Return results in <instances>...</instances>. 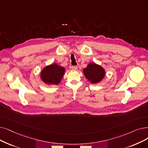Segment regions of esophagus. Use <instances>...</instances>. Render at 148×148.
Returning a JSON list of instances; mask_svg holds the SVG:
<instances>
[{
  "instance_id": "1",
  "label": "esophagus",
  "mask_w": 148,
  "mask_h": 148,
  "mask_svg": "<svg viewBox=\"0 0 148 148\" xmlns=\"http://www.w3.org/2000/svg\"><path fill=\"white\" fill-rule=\"evenodd\" d=\"M71 69L73 70H77V66H72Z\"/></svg>"
}]
</instances>
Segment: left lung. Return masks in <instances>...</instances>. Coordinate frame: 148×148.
<instances>
[{
  "label": "left lung",
  "mask_w": 148,
  "mask_h": 148,
  "mask_svg": "<svg viewBox=\"0 0 148 148\" xmlns=\"http://www.w3.org/2000/svg\"><path fill=\"white\" fill-rule=\"evenodd\" d=\"M86 78L92 83H96L100 82L105 77V73L104 69L95 63H91L83 69Z\"/></svg>",
  "instance_id": "8db88e82"
}]
</instances>
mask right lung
I'll return each instance as SVG.
<instances>
[{
	"label": "right lung",
	"instance_id": "add662e5",
	"mask_svg": "<svg viewBox=\"0 0 148 148\" xmlns=\"http://www.w3.org/2000/svg\"><path fill=\"white\" fill-rule=\"evenodd\" d=\"M65 71L63 67L54 63L42 70L40 74L41 78L47 84L58 85L63 77Z\"/></svg>",
	"mask_w": 148,
	"mask_h": 148
}]
</instances>
